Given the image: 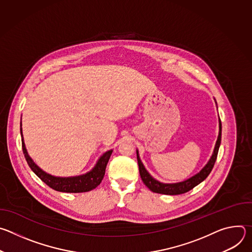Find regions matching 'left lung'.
<instances>
[{"instance_id":"left-lung-1","label":"left lung","mask_w":252,"mask_h":252,"mask_svg":"<svg viewBox=\"0 0 252 252\" xmlns=\"http://www.w3.org/2000/svg\"><path fill=\"white\" fill-rule=\"evenodd\" d=\"M217 102V101H215ZM218 105V104H217ZM219 126H220V131H219V136L217 139V142H215V146L213 149V153L208 159L207 163L197 172L196 174L192 175L191 177L186 179L184 182H179V183H173V184H165L161 183L155 177L151 175V173L146 169L145 165L141 162L138 150H136V158H137V163H138V168H139V174L142 179L143 184H145L152 191L157 192V193H161V194H167V195H176V194H182L189 191L196 186H198L200 183H202L204 179L208 176L210 173L215 160H217L219 150L220 147V142H221V122L219 116Z\"/></svg>"}]
</instances>
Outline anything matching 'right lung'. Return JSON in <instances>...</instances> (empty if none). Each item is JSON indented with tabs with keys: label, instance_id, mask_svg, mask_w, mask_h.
<instances>
[{
	"label": "right lung",
	"instance_id": "right-lung-1",
	"mask_svg": "<svg viewBox=\"0 0 252 252\" xmlns=\"http://www.w3.org/2000/svg\"><path fill=\"white\" fill-rule=\"evenodd\" d=\"M21 136H22V147L23 153L25 155L26 160L31 167V169L39 176L42 181L49 186L51 189L61 191V192H70V193H78V192H86L95 189L102 181L105 167L109 161L113 150H110L102 154L97 159L94 166L88 172L76 175V176H55L52 175L45 170H43L37 163H35L32 158L29 156L28 151L26 149V145L24 141L23 130H22V122H21Z\"/></svg>",
	"mask_w": 252,
	"mask_h": 252
}]
</instances>
